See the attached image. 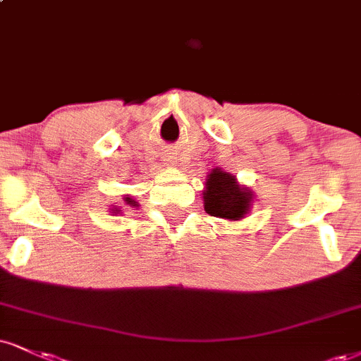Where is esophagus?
Instances as JSON below:
<instances>
[{"instance_id": "1", "label": "esophagus", "mask_w": 361, "mask_h": 361, "mask_svg": "<svg viewBox=\"0 0 361 361\" xmlns=\"http://www.w3.org/2000/svg\"><path fill=\"white\" fill-rule=\"evenodd\" d=\"M175 159H176V156L173 153H166V156H164V161H166L168 164H175Z\"/></svg>"}]
</instances>
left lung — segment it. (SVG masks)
I'll return each instance as SVG.
<instances>
[{"label": "left lung", "mask_w": 361, "mask_h": 361, "mask_svg": "<svg viewBox=\"0 0 361 361\" xmlns=\"http://www.w3.org/2000/svg\"><path fill=\"white\" fill-rule=\"evenodd\" d=\"M203 192L205 212L212 216L225 220H240L250 210L252 192L242 188L232 176L222 169H214L208 175Z\"/></svg>", "instance_id": "8db88e82"}]
</instances>
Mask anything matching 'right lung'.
<instances>
[{
	"mask_svg": "<svg viewBox=\"0 0 361 361\" xmlns=\"http://www.w3.org/2000/svg\"><path fill=\"white\" fill-rule=\"evenodd\" d=\"M123 200H124L126 203H128V205H131V207H137V202H134V200H133L131 197H128V195H126V197H124ZM116 212H121V210H117V208H116L114 214H116Z\"/></svg>",
	"mask_w": 361,
	"mask_h": 361,
	"instance_id": "add662e5",
	"label": "right lung"
}]
</instances>
